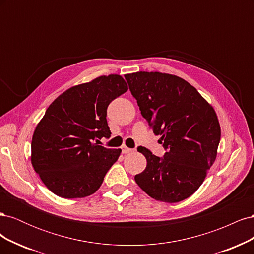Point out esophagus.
Returning a JSON list of instances; mask_svg holds the SVG:
<instances>
[{
	"instance_id": "1",
	"label": "esophagus",
	"mask_w": 254,
	"mask_h": 254,
	"mask_svg": "<svg viewBox=\"0 0 254 254\" xmlns=\"http://www.w3.org/2000/svg\"><path fill=\"white\" fill-rule=\"evenodd\" d=\"M121 149H122V152H123V153H129V152L132 151L131 148H128L127 146H125V145H123L122 147H121Z\"/></svg>"
}]
</instances>
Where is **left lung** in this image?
I'll list each match as a JSON object with an SVG mask.
<instances>
[{"instance_id": "obj_1", "label": "left lung", "mask_w": 254, "mask_h": 254, "mask_svg": "<svg viewBox=\"0 0 254 254\" xmlns=\"http://www.w3.org/2000/svg\"><path fill=\"white\" fill-rule=\"evenodd\" d=\"M141 114L166 150L162 158L137 147L147 161L134 180L146 194L163 202L184 200L201 186L213 165L220 126L213 107L184 79L160 72L125 75Z\"/></svg>"}]
</instances>
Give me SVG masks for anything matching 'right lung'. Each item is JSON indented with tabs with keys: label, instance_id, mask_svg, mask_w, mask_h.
Masks as SVG:
<instances>
[{
	"label": "right lung",
	"instance_id": "right-lung-1",
	"mask_svg": "<svg viewBox=\"0 0 254 254\" xmlns=\"http://www.w3.org/2000/svg\"><path fill=\"white\" fill-rule=\"evenodd\" d=\"M127 90L122 76H101L70 88L50 105L33 135L32 164L54 194L82 198L102 186L122 150L97 141L110 137L107 108Z\"/></svg>",
	"mask_w": 254,
	"mask_h": 254
}]
</instances>
